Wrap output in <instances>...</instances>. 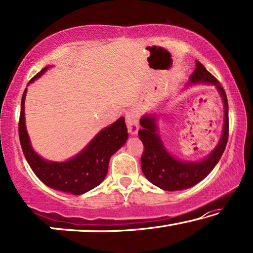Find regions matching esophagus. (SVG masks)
<instances>
[{
	"label": "esophagus",
	"instance_id": "1",
	"mask_svg": "<svg viewBox=\"0 0 253 253\" xmlns=\"http://www.w3.org/2000/svg\"><path fill=\"white\" fill-rule=\"evenodd\" d=\"M138 123H139V115L136 110H130L126 115V126L131 134H137Z\"/></svg>",
	"mask_w": 253,
	"mask_h": 253
}]
</instances>
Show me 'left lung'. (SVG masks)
<instances>
[{"label": "left lung", "instance_id": "8db88e82", "mask_svg": "<svg viewBox=\"0 0 253 253\" xmlns=\"http://www.w3.org/2000/svg\"><path fill=\"white\" fill-rule=\"evenodd\" d=\"M207 83L215 85L221 93L224 103V126L220 143L205 160L199 162H183L172 158L166 151L157 133L154 116H145L140 120L141 129L138 136L143 141L144 152L141 154V169L151 183L166 191H175L191 188L203 181L219 162L229 136V119H228V100L226 92L219 81L206 70L205 67L196 61V70L190 77V84Z\"/></svg>", "mask_w": 253, "mask_h": 253}]
</instances>
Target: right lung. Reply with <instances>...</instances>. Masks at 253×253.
Segmentation results:
<instances>
[{
  "mask_svg": "<svg viewBox=\"0 0 253 253\" xmlns=\"http://www.w3.org/2000/svg\"><path fill=\"white\" fill-rule=\"evenodd\" d=\"M47 69L48 67L38 72L30 83L40 77ZM25 94L26 89L24 91L20 107L19 140L26 161L38 178L49 188L76 196L83 195L98 186L106 177L110 157L122 147L127 139V129L124 117H121L112 126L100 131L87 147L71 160L65 162L46 161L33 151L30 144L24 117Z\"/></svg>",
  "mask_w": 253,
  "mask_h": 253,
  "instance_id": "1",
  "label": "right lung"
}]
</instances>
